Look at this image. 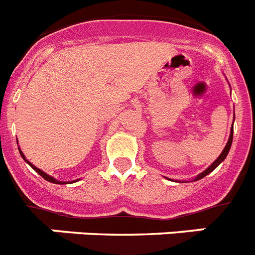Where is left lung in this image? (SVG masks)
<instances>
[{
  "label": "left lung",
  "mask_w": 255,
  "mask_h": 255,
  "mask_svg": "<svg viewBox=\"0 0 255 255\" xmlns=\"http://www.w3.org/2000/svg\"><path fill=\"white\" fill-rule=\"evenodd\" d=\"M233 136H234V124H233V128H231V130H230V138H229V141H227V143H226V147L224 148V150H222V153H221V154L218 155V158L216 159V161L213 162V163H212L211 166H209V167L207 168V170H204L203 172L199 173V175H198V176L195 177L194 181H197V180H200V179H203L204 176H207L208 173H211L212 171L215 170V168L217 167L218 164L221 163V162H222L225 158H226L227 154H229L230 148H231V144H233Z\"/></svg>",
  "instance_id": "8db88e82"
}]
</instances>
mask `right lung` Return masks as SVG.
Wrapping results in <instances>:
<instances>
[{
  "mask_svg": "<svg viewBox=\"0 0 255 255\" xmlns=\"http://www.w3.org/2000/svg\"><path fill=\"white\" fill-rule=\"evenodd\" d=\"M19 152H20V155H21V157H22V159H24V161H25V162H28V163L30 164V167L33 168V170H34V171H37V172L39 173L40 176L43 177L44 180H47V181H49V182H53V184H67L66 181H58V180L53 179V177H52V176H49V175H47L46 172H43V171H42V170H39V168H37V167H35L34 164H31L30 162H29L28 159L25 158V155H24V153L21 152V149H20V148H19ZM75 181H78V180H75ZM70 182H74V181H70Z\"/></svg>",
  "mask_w": 255,
  "mask_h": 255,
  "instance_id": "obj_1",
  "label": "right lung"
}]
</instances>
